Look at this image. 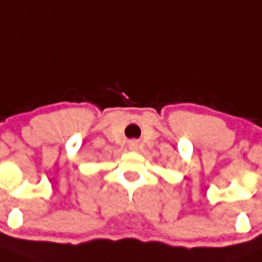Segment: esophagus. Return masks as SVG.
I'll use <instances>...</instances> for the list:
<instances>
[{"label": "esophagus", "mask_w": 262, "mask_h": 262, "mask_svg": "<svg viewBox=\"0 0 262 262\" xmlns=\"http://www.w3.org/2000/svg\"><path fill=\"white\" fill-rule=\"evenodd\" d=\"M129 148L133 149V150H136V149H138V143H131Z\"/></svg>", "instance_id": "esophagus-1"}]
</instances>
